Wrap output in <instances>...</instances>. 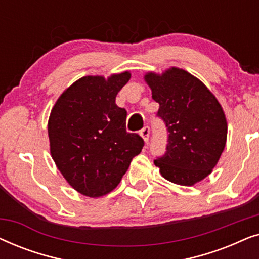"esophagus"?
<instances>
[{
    "mask_svg": "<svg viewBox=\"0 0 259 259\" xmlns=\"http://www.w3.org/2000/svg\"><path fill=\"white\" fill-rule=\"evenodd\" d=\"M140 136L143 137V139L147 143V141H148V137H150V127L145 126L144 128L140 131Z\"/></svg>",
    "mask_w": 259,
    "mask_h": 259,
    "instance_id": "esophagus-1",
    "label": "esophagus"
}]
</instances>
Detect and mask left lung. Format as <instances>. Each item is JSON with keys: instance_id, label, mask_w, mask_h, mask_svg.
Returning <instances> with one entry per match:
<instances>
[{"instance_id": "obj_1", "label": "left lung", "mask_w": 259, "mask_h": 259, "mask_svg": "<svg viewBox=\"0 0 259 259\" xmlns=\"http://www.w3.org/2000/svg\"><path fill=\"white\" fill-rule=\"evenodd\" d=\"M145 81L159 104L157 116L168 132L166 152L154 160L168 182L191 186L210 175L226 144L228 123L217 99L186 70L172 67L147 73Z\"/></svg>"}]
</instances>
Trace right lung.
I'll return each mask as SVG.
<instances>
[{
  "label": "right lung",
  "mask_w": 259,
  "mask_h": 259,
  "mask_svg": "<svg viewBox=\"0 0 259 259\" xmlns=\"http://www.w3.org/2000/svg\"><path fill=\"white\" fill-rule=\"evenodd\" d=\"M130 72L83 76L61 94L48 120L51 154L73 189L97 198L115 189L144 147L126 131L125 108L115 104Z\"/></svg>",
  "instance_id": "right-lung-1"
}]
</instances>
